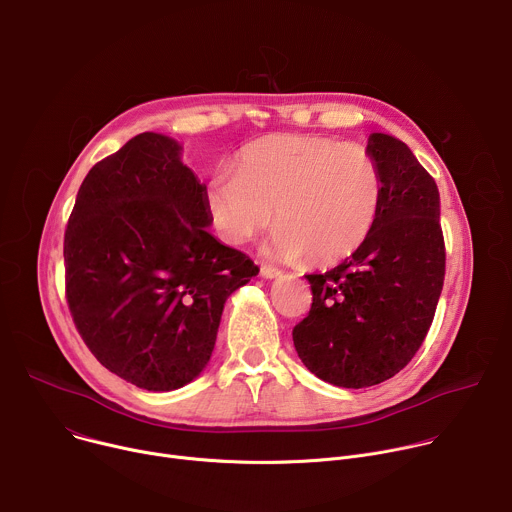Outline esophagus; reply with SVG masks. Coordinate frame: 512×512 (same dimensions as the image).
I'll use <instances>...</instances> for the list:
<instances>
[{
	"instance_id": "1",
	"label": "esophagus",
	"mask_w": 512,
	"mask_h": 512,
	"mask_svg": "<svg viewBox=\"0 0 512 512\" xmlns=\"http://www.w3.org/2000/svg\"><path fill=\"white\" fill-rule=\"evenodd\" d=\"M277 275H281L279 269H275V267H271V265H261V277L273 279V277H277Z\"/></svg>"
}]
</instances>
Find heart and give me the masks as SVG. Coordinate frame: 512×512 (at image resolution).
Returning <instances> with one entry per match:
<instances>
[{
    "instance_id": "heart-1",
    "label": "heart",
    "mask_w": 512,
    "mask_h": 512,
    "mask_svg": "<svg viewBox=\"0 0 512 512\" xmlns=\"http://www.w3.org/2000/svg\"><path fill=\"white\" fill-rule=\"evenodd\" d=\"M383 170L362 143L318 135H271L241 152L235 172L216 170L206 206L216 233L241 245L277 221L267 247L281 261L332 265L375 229Z\"/></svg>"
}]
</instances>
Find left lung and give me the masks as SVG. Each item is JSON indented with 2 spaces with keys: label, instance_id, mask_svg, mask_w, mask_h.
I'll list each match as a JSON object with an SVG mask.
<instances>
[{
  "label": "left lung",
  "instance_id": "1",
  "mask_svg": "<svg viewBox=\"0 0 512 512\" xmlns=\"http://www.w3.org/2000/svg\"><path fill=\"white\" fill-rule=\"evenodd\" d=\"M367 148L385 180L375 229L340 265L306 275L312 308L291 332L306 367L346 389L379 385L415 356L446 275L435 180L387 133H373Z\"/></svg>",
  "mask_w": 512,
  "mask_h": 512
}]
</instances>
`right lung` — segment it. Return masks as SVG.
Wrapping results in <instances>:
<instances>
[{"label": "right lung", "mask_w": 512, "mask_h": 512, "mask_svg": "<svg viewBox=\"0 0 512 512\" xmlns=\"http://www.w3.org/2000/svg\"><path fill=\"white\" fill-rule=\"evenodd\" d=\"M180 145L145 131L97 162L64 231L66 302L105 369L174 391L210 360L227 298L259 267L210 233Z\"/></svg>", "instance_id": "add662e5"}]
</instances>
